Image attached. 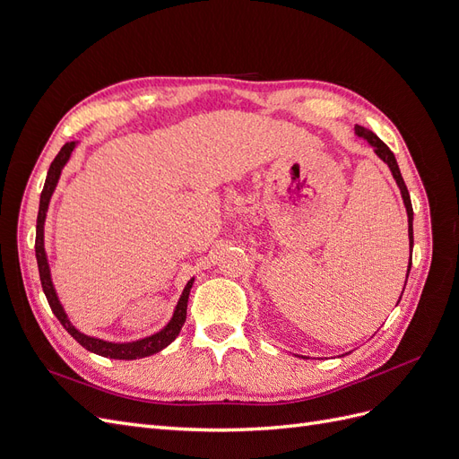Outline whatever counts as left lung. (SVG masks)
<instances>
[{
    "label": "left lung",
    "instance_id": "1",
    "mask_svg": "<svg viewBox=\"0 0 459 459\" xmlns=\"http://www.w3.org/2000/svg\"><path fill=\"white\" fill-rule=\"evenodd\" d=\"M356 135L358 137H364V140L373 147V151L377 152V157L391 169L393 172V178L396 179V184L400 187V193H402V199H404V206H406V212H408V235H410V266H408V272H406V281H408V275H410V268H411V248H413V208H411V201H410V193H408V187L404 184V178H402L400 174V169H398V162L393 155V151L388 149L377 135H375L371 130L364 128V126H356ZM406 287V285H404ZM404 293V290H402ZM402 299V295H400ZM398 299V302H400Z\"/></svg>",
    "mask_w": 459,
    "mask_h": 459
}]
</instances>
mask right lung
Segmentation results:
<instances>
[{
  "label": "right lung",
  "mask_w": 459,
  "mask_h": 459,
  "mask_svg": "<svg viewBox=\"0 0 459 459\" xmlns=\"http://www.w3.org/2000/svg\"><path fill=\"white\" fill-rule=\"evenodd\" d=\"M76 147V142H68L61 147L59 155L53 159L49 170H48V178H46V184L44 189H41V195H39V211H38V221H36V260H38V270H39V281H41V289H44L46 299L49 302V307L53 310V314L57 316V319L61 322V325L71 333V335L84 346L86 351L93 352V354H100L105 358H115V359H137V358H145L151 354H157L162 349H166L178 335L179 331H182V325L186 324V316H187V299H189V290L193 287V281L195 280H189L182 297H179L178 304H176V310L172 314V319L169 324H166L159 333L140 341H134V342H108V341H101V339H95V337H88L84 333H80L73 324L71 319L66 317L61 302L57 299V293H55V287L51 281V273H49V264H48V255H46V248H44V224H46V214H48V206L51 201V195L55 187H57V182L61 178V170L65 169V164L71 159L73 151Z\"/></svg>",
  "instance_id": "add662e5"
}]
</instances>
